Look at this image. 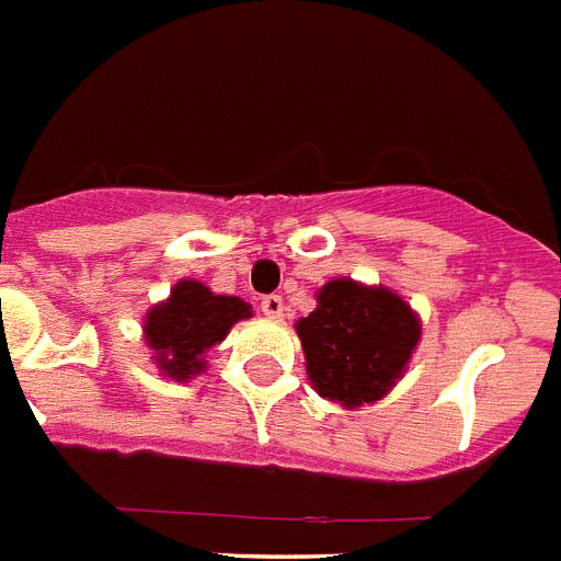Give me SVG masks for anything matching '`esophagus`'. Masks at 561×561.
<instances>
[{
  "mask_svg": "<svg viewBox=\"0 0 561 561\" xmlns=\"http://www.w3.org/2000/svg\"><path fill=\"white\" fill-rule=\"evenodd\" d=\"M261 312L270 320H280L284 318V298H280V295H266V298L261 300Z\"/></svg>",
  "mask_w": 561,
  "mask_h": 561,
  "instance_id": "1",
  "label": "esophagus"
}]
</instances>
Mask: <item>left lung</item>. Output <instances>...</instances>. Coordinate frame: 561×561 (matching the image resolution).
Wrapping results in <instances>:
<instances>
[{"label":"left lung","instance_id":"1","mask_svg":"<svg viewBox=\"0 0 561 561\" xmlns=\"http://www.w3.org/2000/svg\"><path fill=\"white\" fill-rule=\"evenodd\" d=\"M295 329L318 394L346 409L389 394L420 340L417 312L400 295L352 277L329 280L318 291V309Z\"/></svg>","mask_w":561,"mask_h":561}]
</instances>
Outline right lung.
<instances>
[{"label":"right lung","mask_w":561,"mask_h":561,"mask_svg":"<svg viewBox=\"0 0 561 561\" xmlns=\"http://www.w3.org/2000/svg\"><path fill=\"white\" fill-rule=\"evenodd\" d=\"M243 318H252V306L241 298L215 295L198 280H179L170 298L144 318V340L161 375L186 382L207 368L204 354Z\"/></svg>","instance_id":"right-lung-1"}]
</instances>
